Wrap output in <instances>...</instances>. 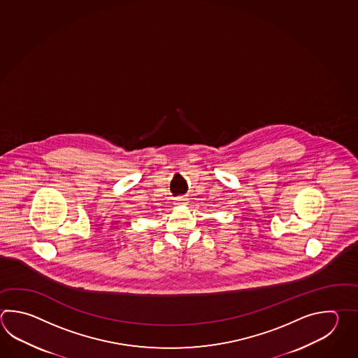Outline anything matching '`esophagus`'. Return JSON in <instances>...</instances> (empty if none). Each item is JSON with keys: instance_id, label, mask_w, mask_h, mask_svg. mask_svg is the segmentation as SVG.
I'll return each instance as SVG.
<instances>
[{"instance_id": "1", "label": "esophagus", "mask_w": 358, "mask_h": 358, "mask_svg": "<svg viewBox=\"0 0 358 358\" xmlns=\"http://www.w3.org/2000/svg\"><path fill=\"white\" fill-rule=\"evenodd\" d=\"M187 203V199L185 196H178L176 197V204L177 205H183Z\"/></svg>"}]
</instances>
